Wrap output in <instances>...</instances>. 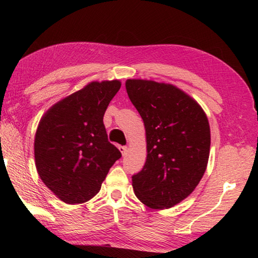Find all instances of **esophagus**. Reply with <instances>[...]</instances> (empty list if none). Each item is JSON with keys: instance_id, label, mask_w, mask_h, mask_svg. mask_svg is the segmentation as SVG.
<instances>
[{"instance_id": "34e87169", "label": "esophagus", "mask_w": 258, "mask_h": 258, "mask_svg": "<svg viewBox=\"0 0 258 258\" xmlns=\"http://www.w3.org/2000/svg\"><path fill=\"white\" fill-rule=\"evenodd\" d=\"M119 150L121 152V155L126 156V154H127V151H128V148L126 146H121V147H119Z\"/></svg>"}]
</instances>
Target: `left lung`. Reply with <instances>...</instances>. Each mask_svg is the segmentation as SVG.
<instances>
[{
  "label": "left lung",
  "instance_id": "8db88e82",
  "mask_svg": "<svg viewBox=\"0 0 258 258\" xmlns=\"http://www.w3.org/2000/svg\"><path fill=\"white\" fill-rule=\"evenodd\" d=\"M125 86L147 140L146 164L132 176L134 194L149 208H171L192 194L206 171L208 118L195 99L172 84L127 80Z\"/></svg>",
  "mask_w": 258,
  "mask_h": 258
}]
</instances>
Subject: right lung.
I'll return each mask as SVG.
<instances>
[{
	"mask_svg": "<svg viewBox=\"0 0 258 258\" xmlns=\"http://www.w3.org/2000/svg\"><path fill=\"white\" fill-rule=\"evenodd\" d=\"M117 80L91 82L61 99L38 123L35 165L43 183L61 202L92 199L121 154L108 141L103 115L120 89Z\"/></svg>",
	"mask_w": 258,
	"mask_h": 258,
	"instance_id": "right-lung-1",
	"label": "right lung"
}]
</instances>
